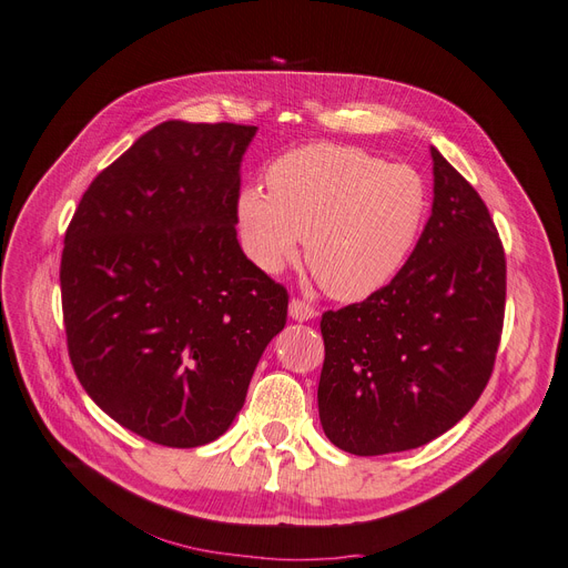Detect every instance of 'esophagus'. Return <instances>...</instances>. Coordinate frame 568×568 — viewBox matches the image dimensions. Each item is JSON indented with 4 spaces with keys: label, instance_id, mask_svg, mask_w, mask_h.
<instances>
[{
    "label": "esophagus",
    "instance_id": "esophagus-1",
    "mask_svg": "<svg viewBox=\"0 0 568 568\" xmlns=\"http://www.w3.org/2000/svg\"><path fill=\"white\" fill-rule=\"evenodd\" d=\"M315 315H317V311L311 304H306L302 300L290 302V317L297 320V323H306V320H313Z\"/></svg>",
    "mask_w": 568,
    "mask_h": 568
}]
</instances>
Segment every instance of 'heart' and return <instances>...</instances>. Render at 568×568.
I'll return each instance as SVG.
<instances>
[{
	"mask_svg": "<svg viewBox=\"0 0 568 568\" xmlns=\"http://www.w3.org/2000/svg\"><path fill=\"white\" fill-rule=\"evenodd\" d=\"M266 187H243L236 220L245 253L278 274L304 257L341 302H359L399 274L429 215L427 181L359 148L311 143L278 158Z\"/></svg>",
	"mask_w": 568,
	"mask_h": 568,
	"instance_id": "obj_1",
	"label": "heart"
}]
</instances>
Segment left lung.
<instances>
[{
  "mask_svg": "<svg viewBox=\"0 0 568 568\" xmlns=\"http://www.w3.org/2000/svg\"><path fill=\"white\" fill-rule=\"evenodd\" d=\"M434 204L397 276L320 323V423L336 448H420L474 408L495 366L506 257L480 194L432 148Z\"/></svg>",
  "mask_w": 568,
  "mask_h": 568,
  "instance_id": "1",
  "label": "left lung"
}]
</instances>
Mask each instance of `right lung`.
I'll return each mask as SVG.
<instances>
[{
	"label": "right lung",
	"mask_w": 568,
	"mask_h": 568,
	"mask_svg": "<svg viewBox=\"0 0 568 568\" xmlns=\"http://www.w3.org/2000/svg\"><path fill=\"white\" fill-rule=\"evenodd\" d=\"M257 128L166 120L85 190L60 264L69 357L90 399L169 448L223 436L287 320L236 239Z\"/></svg>",
	"instance_id": "obj_1"
}]
</instances>
